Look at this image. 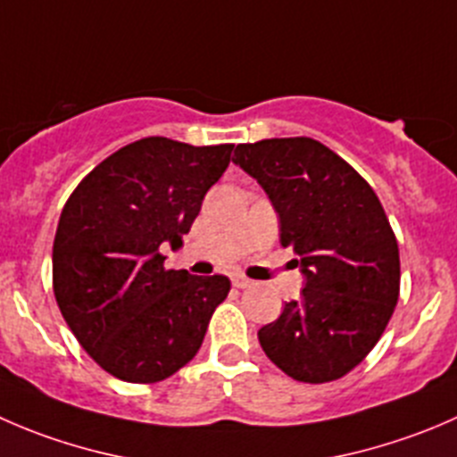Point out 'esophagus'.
<instances>
[{
	"instance_id": "34e87169",
	"label": "esophagus",
	"mask_w": 457,
	"mask_h": 457,
	"mask_svg": "<svg viewBox=\"0 0 457 457\" xmlns=\"http://www.w3.org/2000/svg\"><path fill=\"white\" fill-rule=\"evenodd\" d=\"M232 286L234 287H250L252 281H250V278L241 277V274H237V277H232Z\"/></svg>"
}]
</instances>
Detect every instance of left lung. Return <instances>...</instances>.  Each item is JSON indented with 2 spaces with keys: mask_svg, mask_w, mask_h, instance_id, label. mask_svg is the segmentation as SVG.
I'll return each mask as SVG.
<instances>
[{
  "mask_svg": "<svg viewBox=\"0 0 457 457\" xmlns=\"http://www.w3.org/2000/svg\"><path fill=\"white\" fill-rule=\"evenodd\" d=\"M234 165L263 187L281 245L305 283L259 330L265 355L296 382L323 384L355 369L379 341L400 296V250L373 187L312 138L234 149Z\"/></svg>",
  "mask_w": 457,
  "mask_h": 457,
  "instance_id": "8db88e82",
  "label": "left lung"
}]
</instances>
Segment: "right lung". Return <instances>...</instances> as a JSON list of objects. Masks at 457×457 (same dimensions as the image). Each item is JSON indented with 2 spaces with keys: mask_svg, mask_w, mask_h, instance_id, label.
Instances as JSON below:
<instances>
[{
  "mask_svg": "<svg viewBox=\"0 0 457 457\" xmlns=\"http://www.w3.org/2000/svg\"><path fill=\"white\" fill-rule=\"evenodd\" d=\"M234 145L194 147L152 136L102 161L62 210L53 243V292L84 351L113 378L152 384L198 353L223 274L165 270Z\"/></svg>",
  "mask_w": 457,
  "mask_h": 457,
  "instance_id": "add662e5",
  "label": "right lung"
}]
</instances>
